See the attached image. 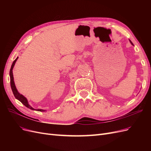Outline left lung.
<instances>
[{"label": "left lung", "instance_id": "1", "mask_svg": "<svg viewBox=\"0 0 151 151\" xmlns=\"http://www.w3.org/2000/svg\"><path fill=\"white\" fill-rule=\"evenodd\" d=\"M130 43H131V44H132V45H133V43H132V42H131V41H130Z\"/></svg>", "mask_w": 151, "mask_h": 151}]
</instances>
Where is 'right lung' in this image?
<instances>
[{
  "label": "right lung",
  "mask_w": 151,
  "mask_h": 151,
  "mask_svg": "<svg viewBox=\"0 0 151 151\" xmlns=\"http://www.w3.org/2000/svg\"><path fill=\"white\" fill-rule=\"evenodd\" d=\"M17 58H18V57H17L16 58V60L13 62L12 64L11 65V68L10 69V72H9L10 79H11V89H12V93L14 94V96L15 98L19 100V101H20L22 104H23L25 106L32 109V110H36V111H45V110H44V109H35L33 108H32L30 106V105L28 104V100H27V99L23 95L21 94L17 91V90L16 88L15 84H14V77H13V74H12V69L14 68V65H15L16 62L17 60Z\"/></svg>",
  "instance_id": "1"
}]
</instances>
